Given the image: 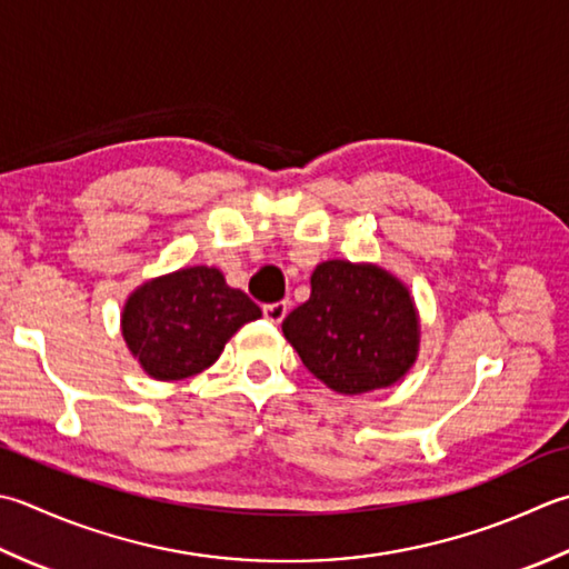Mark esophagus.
Instances as JSON below:
<instances>
[{
	"label": "esophagus",
	"mask_w": 569,
	"mask_h": 569,
	"mask_svg": "<svg viewBox=\"0 0 569 569\" xmlns=\"http://www.w3.org/2000/svg\"><path fill=\"white\" fill-rule=\"evenodd\" d=\"M286 316H288V303H286V300H278V303L263 306V318H266V320L281 322Z\"/></svg>",
	"instance_id": "esophagus-1"
}]
</instances>
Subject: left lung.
<instances>
[{
	"label": "left lung",
	"instance_id": "1",
	"mask_svg": "<svg viewBox=\"0 0 569 569\" xmlns=\"http://www.w3.org/2000/svg\"><path fill=\"white\" fill-rule=\"evenodd\" d=\"M283 336L322 385L365 395L402 380L419 352L409 288L375 263L322 261Z\"/></svg>",
	"mask_w": 569,
	"mask_h": 569
}]
</instances>
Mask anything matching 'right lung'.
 <instances>
[{"mask_svg": "<svg viewBox=\"0 0 569 569\" xmlns=\"http://www.w3.org/2000/svg\"><path fill=\"white\" fill-rule=\"evenodd\" d=\"M261 308L224 273L189 266L142 283L122 308V338L154 380H184L219 360L227 340Z\"/></svg>", "mask_w": 569, "mask_h": 569, "instance_id": "add662e5", "label": "right lung"}]
</instances>
